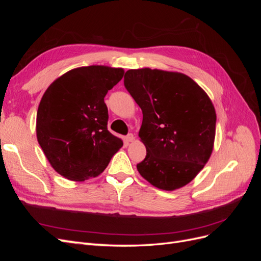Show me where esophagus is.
I'll use <instances>...</instances> for the list:
<instances>
[{
    "label": "esophagus",
    "instance_id": "1",
    "mask_svg": "<svg viewBox=\"0 0 261 261\" xmlns=\"http://www.w3.org/2000/svg\"><path fill=\"white\" fill-rule=\"evenodd\" d=\"M125 139H126V141H127V143H133V141L135 140V137H134L133 134H128V135L125 137Z\"/></svg>",
    "mask_w": 261,
    "mask_h": 261
}]
</instances>
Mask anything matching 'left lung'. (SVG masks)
<instances>
[{"label": "left lung", "mask_w": 261, "mask_h": 261, "mask_svg": "<svg viewBox=\"0 0 261 261\" xmlns=\"http://www.w3.org/2000/svg\"><path fill=\"white\" fill-rule=\"evenodd\" d=\"M125 88L143 111L138 136L146 146L137 170L163 191L187 185L212 153L217 115L208 94L191 77L161 69H129Z\"/></svg>", "instance_id": "obj_1"}]
</instances>
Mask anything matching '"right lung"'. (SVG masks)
I'll list each match as a JSON object with an SVG mask.
<instances>
[{"label":"right lung","instance_id":"obj_1","mask_svg":"<svg viewBox=\"0 0 261 261\" xmlns=\"http://www.w3.org/2000/svg\"><path fill=\"white\" fill-rule=\"evenodd\" d=\"M124 76L103 65L68 70L45 90L37 112V139L60 175L84 181L108 167L123 141L108 130L105 97Z\"/></svg>","mask_w":261,"mask_h":261}]
</instances>
